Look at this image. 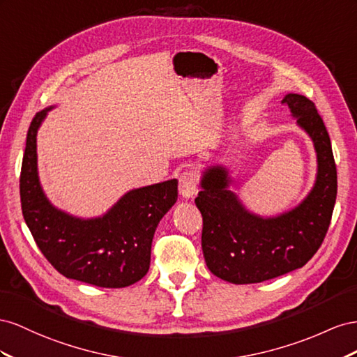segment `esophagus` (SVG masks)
Listing matches in <instances>:
<instances>
[{
	"label": "esophagus",
	"mask_w": 357,
	"mask_h": 357,
	"mask_svg": "<svg viewBox=\"0 0 357 357\" xmlns=\"http://www.w3.org/2000/svg\"><path fill=\"white\" fill-rule=\"evenodd\" d=\"M199 191V175L195 170H185L179 176V192L182 197H195Z\"/></svg>",
	"instance_id": "34e87169"
}]
</instances>
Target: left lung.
I'll return each instance as SVG.
<instances>
[{
	"label": "left lung",
	"mask_w": 357,
	"mask_h": 357,
	"mask_svg": "<svg viewBox=\"0 0 357 357\" xmlns=\"http://www.w3.org/2000/svg\"><path fill=\"white\" fill-rule=\"evenodd\" d=\"M281 103L296 116L317 152V181L308 197L280 217H257L229 190L227 170L215 166L203 173L195 200L203 218L206 266L233 284L261 282L302 268L320 248L332 220L338 187L328 130L307 97L287 94Z\"/></svg>",
	"instance_id": "8db88e82"
}]
</instances>
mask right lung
Wrapping results in <instances>:
<instances>
[{
  "label": "right lung",
  "mask_w": 357,
  "mask_h": 357,
  "mask_svg": "<svg viewBox=\"0 0 357 357\" xmlns=\"http://www.w3.org/2000/svg\"><path fill=\"white\" fill-rule=\"evenodd\" d=\"M50 109V107H49ZM28 128L20 169V205L26 226L46 260L66 278L121 289L146 275L155 229L178 199V181L131 190L106 215L80 220L50 205L37 175V130L46 112Z\"/></svg>",
  "instance_id": "obj_1"
}]
</instances>
